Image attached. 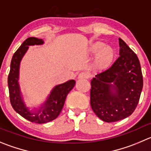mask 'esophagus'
I'll use <instances>...</instances> for the list:
<instances>
[{
    "mask_svg": "<svg viewBox=\"0 0 151 151\" xmlns=\"http://www.w3.org/2000/svg\"><path fill=\"white\" fill-rule=\"evenodd\" d=\"M89 77V74L87 72H80L78 75L79 79H86Z\"/></svg>",
    "mask_w": 151,
    "mask_h": 151,
    "instance_id": "esophagus-1",
    "label": "esophagus"
}]
</instances>
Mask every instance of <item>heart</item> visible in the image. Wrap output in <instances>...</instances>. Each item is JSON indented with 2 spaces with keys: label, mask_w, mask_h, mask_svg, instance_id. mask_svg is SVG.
Returning <instances> with one entry per match:
<instances>
[{
  "label": "heart",
  "mask_w": 151,
  "mask_h": 151,
  "mask_svg": "<svg viewBox=\"0 0 151 151\" xmlns=\"http://www.w3.org/2000/svg\"><path fill=\"white\" fill-rule=\"evenodd\" d=\"M104 45L101 42L96 43L92 47V53H96L101 50L97 56L96 58V65L99 68L105 67V66L108 65L109 63L112 62V59L114 56V51L110 47H104Z\"/></svg>",
  "instance_id": "b5f03b06"
}]
</instances>
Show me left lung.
Returning <instances> with one entry per match:
<instances>
[{"instance_id":"obj_1","label":"left lung","mask_w":151,"mask_h":151,"mask_svg":"<svg viewBox=\"0 0 151 151\" xmlns=\"http://www.w3.org/2000/svg\"><path fill=\"white\" fill-rule=\"evenodd\" d=\"M119 55L108 69L91 81L90 103L97 116L105 122H115L134 112L143 87L139 58L119 39Z\"/></svg>"}]
</instances>
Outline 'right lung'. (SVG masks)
Listing matches in <instances>:
<instances>
[{"instance_id": "obj_1", "label": "right lung", "mask_w": 151, "mask_h": 151, "mask_svg": "<svg viewBox=\"0 0 151 151\" xmlns=\"http://www.w3.org/2000/svg\"><path fill=\"white\" fill-rule=\"evenodd\" d=\"M43 43L44 41L38 38L29 37L27 39L12 56L10 71L8 75L9 99L12 108L25 119L36 124H45L56 119L63 109L68 94L75 85V81L70 80L64 83L56 86L50 92L47 101L36 112H31L27 107L18 84L21 60L29 45H39Z\"/></svg>"}]
</instances>
